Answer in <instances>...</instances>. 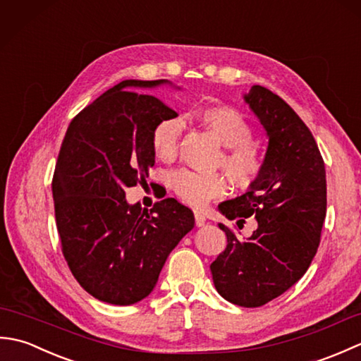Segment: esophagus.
Returning a JSON list of instances; mask_svg holds the SVG:
<instances>
[{
    "instance_id": "34e87169",
    "label": "esophagus",
    "mask_w": 361,
    "mask_h": 361,
    "mask_svg": "<svg viewBox=\"0 0 361 361\" xmlns=\"http://www.w3.org/2000/svg\"><path fill=\"white\" fill-rule=\"evenodd\" d=\"M194 217H195V225L197 226H203L206 224V217L200 211H194Z\"/></svg>"
}]
</instances>
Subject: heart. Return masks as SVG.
I'll return each mask as SVG.
<instances>
[{
	"label": "heart",
	"instance_id": "heart-1",
	"mask_svg": "<svg viewBox=\"0 0 361 361\" xmlns=\"http://www.w3.org/2000/svg\"><path fill=\"white\" fill-rule=\"evenodd\" d=\"M197 116L211 128L225 150L217 158V166L226 172L237 188H250L262 172L264 158L252 144L255 132L243 114L226 105H208L198 110ZM183 122L176 116L159 121L152 132V149L163 161H172L178 152ZM171 188L183 202L203 206L211 198L225 192L226 181L217 172L203 173L190 169H180L171 175Z\"/></svg>",
	"mask_w": 361,
	"mask_h": 361
}]
</instances>
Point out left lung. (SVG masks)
<instances>
[{
    "label": "left lung",
    "instance_id": "obj_1",
    "mask_svg": "<svg viewBox=\"0 0 361 361\" xmlns=\"http://www.w3.org/2000/svg\"><path fill=\"white\" fill-rule=\"evenodd\" d=\"M245 102L268 136L262 172L247 192L219 204L237 225L255 216L247 240L219 224L228 245L211 264L219 293L240 307H260L281 296L307 271L323 229L326 169L309 127L282 99L252 85Z\"/></svg>",
    "mask_w": 361,
    "mask_h": 361
}]
</instances>
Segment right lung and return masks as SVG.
Instances as JSON below:
<instances>
[{"mask_svg":"<svg viewBox=\"0 0 361 361\" xmlns=\"http://www.w3.org/2000/svg\"><path fill=\"white\" fill-rule=\"evenodd\" d=\"M169 80H124L85 106L66 130L52 178L62 251L73 276L99 301L130 305L155 288L167 256L195 225L175 198L128 204L126 189L155 164L152 132L176 113L150 94Z\"/></svg>","mask_w":361,"mask_h":361,"instance_id":"add662e5","label":"right lung"}]
</instances>
